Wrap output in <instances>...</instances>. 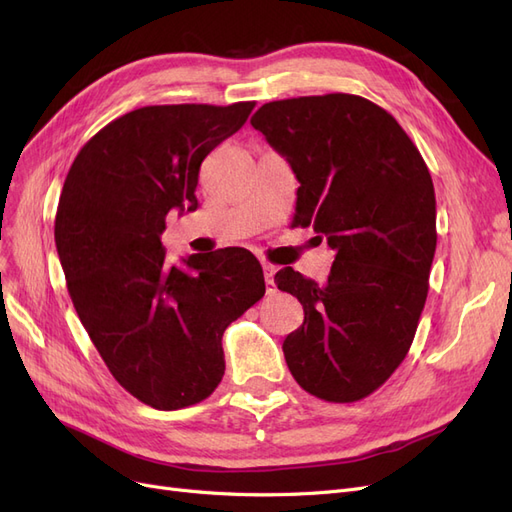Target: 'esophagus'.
Wrapping results in <instances>:
<instances>
[{
	"label": "esophagus",
	"instance_id": "34e87169",
	"mask_svg": "<svg viewBox=\"0 0 512 512\" xmlns=\"http://www.w3.org/2000/svg\"><path fill=\"white\" fill-rule=\"evenodd\" d=\"M262 271H265V286H267V294H273V292H275V282H273L275 267H273V265H269V262H265V265H262Z\"/></svg>",
	"mask_w": 512,
	"mask_h": 512
}]
</instances>
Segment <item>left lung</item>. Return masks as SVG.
<instances>
[{
	"mask_svg": "<svg viewBox=\"0 0 512 512\" xmlns=\"http://www.w3.org/2000/svg\"><path fill=\"white\" fill-rule=\"evenodd\" d=\"M252 126L299 179L297 226L335 250L329 280L277 271L303 305L284 339L301 389L333 404L359 401L406 359L436 254V194L410 136L382 106L352 94L262 104Z\"/></svg>",
	"mask_w": 512,
	"mask_h": 512,
	"instance_id": "left-lung-1",
	"label": "left lung"
}]
</instances>
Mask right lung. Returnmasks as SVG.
Instances as JSON below:
<instances>
[{
    "mask_svg": "<svg viewBox=\"0 0 512 512\" xmlns=\"http://www.w3.org/2000/svg\"><path fill=\"white\" fill-rule=\"evenodd\" d=\"M256 102L143 106L91 136L55 215L70 299L113 378L156 410L207 399L224 376L222 335L265 294L243 247L166 262V215L198 207V170Z\"/></svg>",
    "mask_w": 512,
    "mask_h": 512,
    "instance_id": "1",
    "label": "right lung"
}]
</instances>
